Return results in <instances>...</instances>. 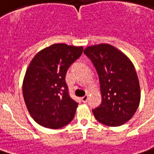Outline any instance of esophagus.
Listing matches in <instances>:
<instances>
[{"instance_id":"obj_1","label":"esophagus","mask_w":154,"mask_h":154,"mask_svg":"<svg viewBox=\"0 0 154 154\" xmlns=\"http://www.w3.org/2000/svg\"><path fill=\"white\" fill-rule=\"evenodd\" d=\"M88 99V95H85V96H83V97L82 98V101L83 103H87Z\"/></svg>"}]
</instances>
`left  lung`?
<instances>
[{"mask_svg":"<svg viewBox=\"0 0 154 154\" xmlns=\"http://www.w3.org/2000/svg\"><path fill=\"white\" fill-rule=\"evenodd\" d=\"M84 54L93 62L99 78L102 103L93 109L96 120L109 126L125 124L134 116L141 98L133 64L108 44L88 47Z\"/></svg>","mask_w":154,"mask_h":154,"instance_id":"left-lung-1","label":"left lung"}]
</instances>
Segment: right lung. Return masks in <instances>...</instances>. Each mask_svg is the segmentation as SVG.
Here are the masks:
<instances>
[{
  "label": "right lung",
  "instance_id": "1",
  "mask_svg": "<svg viewBox=\"0 0 154 154\" xmlns=\"http://www.w3.org/2000/svg\"><path fill=\"white\" fill-rule=\"evenodd\" d=\"M83 48L55 44L37 53L29 64L23 94L29 114L38 125L59 129L74 118L78 103L69 95L66 74Z\"/></svg>",
  "mask_w": 154,
  "mask_h": 154
}]
</instances>
